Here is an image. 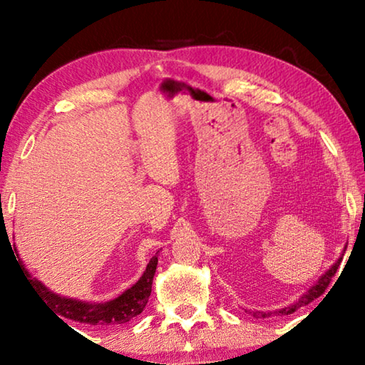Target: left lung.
Returning <instances> with one entry per match:
<instances>
[{"label":"left lung","instance_id":"1","mask_svg":"<svg viewBox=\"0 0 365 365\" xmlns=\"http://www.w3.org/2000/svg\"><path fill=\"white\" fill-rule=\"evenodd\" d=\"M338 265H339V261L333 265V267L327 272L325 275H322L319 279V282L316 283V285H314L311 289H309L307 293H304L299 298V301H296L294 304H292V306H288V307H283V309H279V311H275L274 312V316H288V314H293L294 311H298L299 307H302V306H306V304H309V302H312L314 299H317L319 296H322V293H325V289H327V287L330 285V282H331V277L336 274V270H338ZM251 314H255V316L257 317V316H261V317H269V316H272V312H251Z\"/></svg>","mask_w":365,"mask_h":365}]
</instances>
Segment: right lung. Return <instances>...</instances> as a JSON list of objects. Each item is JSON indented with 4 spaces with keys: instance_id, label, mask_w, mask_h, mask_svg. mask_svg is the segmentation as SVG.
I'll return each mask as SVG.
<instances>
[{
    "instance_id": "1",
    "label": "right lung",
    "mask_w": 365,
    "mask_h": 365,
    "mask_svg": "<svg viewBox=\"0 0 365 365\" xmlns=\"http://www.w3.org/2000/svg\"><path fill=\"white\" fill-rule=\"evenodd\" d=\"M156 267L158 257L153 256L150 264L146 265L145 274L140 277V280L135 283L132 288H128L127 292H123L119 298L108 302H101V304H86V302L61 298V296L48 292V288H45V285H41L38 280L32 279V277L29 275V272L24 269V265H21L22 272L27 275L26 280L30 283V287L35 289V293L40 296L48 307H51L61 317L90 325L125 324L133 317H137L138 314L143 312L148 298H150L151 294L153 277L154 272H156Z\"/></svg>"
}]
</instances>
